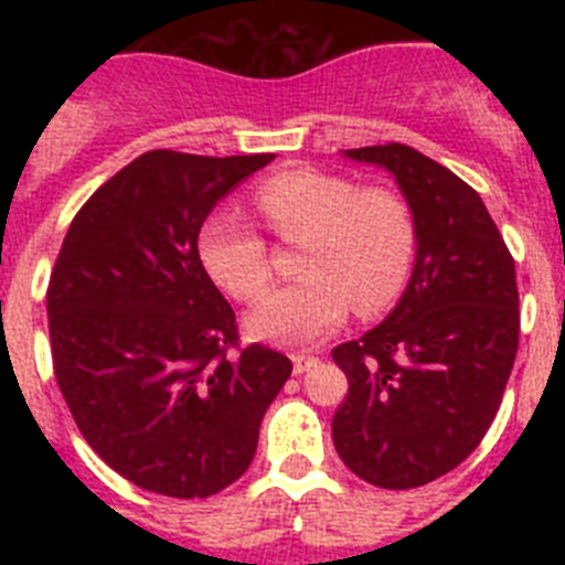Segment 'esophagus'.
<instances>
[{"mask_svg": "<svg viewBox=\"0 0 565 565\" xmlns=\"http://www.w3.org/2000/svg\"><path fill=\"white\" fill-rule=\"evenodd\" d=\"M291 362H294V373H306V371H311V367L319 362V359L317 356H308V353H294Z\"/></svg>", "mask_w": 565, "mask_h": 565, "instance_id": "obj_1", "label": "esophagus"}]
</instances>
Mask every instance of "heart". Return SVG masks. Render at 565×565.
Returning a JSON list of instances; mask_svg holds the SVG:
<instances>
[{"instance_id": "1", "label": "heart", "mask_w": 565, "mask_h": 565, "mask_svg": "<svg viewBox=\"0 0 565 565\" xmlns=\"http://www.w3.org/2000/svg\"><path fill=\"white\" fill-rule=\"evenodd\" d=\"M257 212L286 243H306L297 271L306 279L268 294L246 319L252 337L274 344H313L348 313H379L407 286L416 257L411 206L391 189H364L344 174L297 169L259 183ZM201 259L223 291L254 302L271 282L263 234L232 212L201 232Z\"/></svg>"}]
</instances>
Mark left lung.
Masks as SVG:
<instances>
[{
  "label": "left lung",
  "mask_w": 565,
  "mask_h": 565,
  "mask_svg": "<svg viewBox=\"0 0 565 565\" xmlns=\"http://www.w3.org/2000/svg\"><path fill=\"white\" fill-rule=\"evenodd\" d=\"M344 158L396 178L416 266L382 326L333 348L348 376L333 447L373 487H424L476 450L501 407L521 333L515 259L476 189L427 154L384 143Z\"/></svg>",
  "instance_id": "1"
}]
</instances>
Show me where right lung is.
<instances>
[{
	"mask_svg": "<svg viewBox=\"0 0 565 565\" xmlns=\"http://www.w3.org/2000/svg\"><path fill=\"white\" fill-rule=\"evenodd\" d=\"M274 154L152 149L78 209L50 274L53 371L73 422L135 487L209 498L237 481L291 376L237 322L198 252L223 194Z\"/></svg>",
	"mask_w": 565,
	"mask_h": 565,
	"instance_id": "1",
	"label": "right lung"
}]
</instances>
